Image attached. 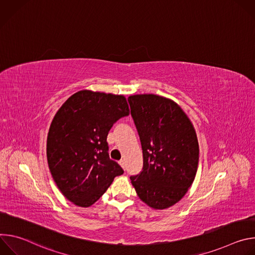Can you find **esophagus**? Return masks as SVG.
<instances>
[{
	"label": "esophagus",
	"instance_id": "obj_1",
	"mask_svg": "<svg viewBox=\"0 0 255 255\" xmlns=\"http://www.w3.org/2000/svg\"><path fill=\"white\" fill-rule=\"evenodd\" d=\"M119 164H120V165L125 169V161H124L123 159H121V160L119 161Z\"/></svg>",
	"mask_w": 255,
	"mask_h": 255
}]
</instances>
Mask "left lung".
Segmentation results:
<instances>
[{"label":"left lung","mask_w":255,"mask_h":255,"mask_svg":"<svg viewBox=\"0 0 255 255\" xmlns=\"http://www.w3.org/2000/svg\"><path fill=\"white\" fill-rule=\"evenodd\" d=\"M143 154L142 170L130 179L138 197L153 209L177 203L195 179L199 164L196 131L173 101L156 95L128 98Z\"/></svg>","instance_id":"obj_1"}]
</instances>
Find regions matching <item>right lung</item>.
<instances>
[{
    "label": "right lung",
    "mask_w": 255,
    "mask_h": 255,
    "mask_svg": "<svg viewBox=\"0 0 255 255\" xmlns=\"http://www.w3.org/2000/svg\"><path fill=\"white\" fill-rule=\"evenodd\" d=\"M129 115L125 97L91 91L72 95L54 116L47 136V161L63 196L90 207L124 170L109 156L107 136Z\"/></svg>",
    "instance_id": "obj_1"
}]
</instances>
